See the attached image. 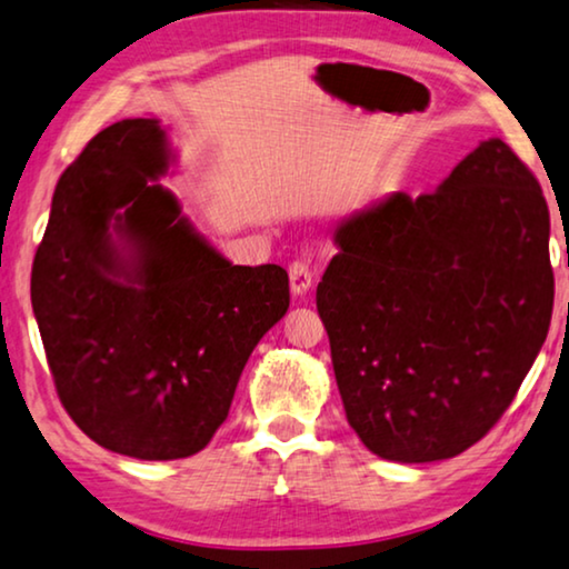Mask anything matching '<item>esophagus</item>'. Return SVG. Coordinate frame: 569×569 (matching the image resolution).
Here are the masks:
<instances>
[{
	"instance_id": "obj_1",
	"label": "esophagus",
	"mask_w": 569,
	"mask_h": 569,
	"mask_svg": "<svg viewBox=\"0 0 569 569\" xmlns=\"http://www.w3.org/2000/svg\"><path fill=\"white\" fill-rule=\"evenodd\" d=\"M289 280H291V293L293 297H305V293L312 289L315 272L305 260H293L289 264Z\"/></svg>"
}]
</instances>
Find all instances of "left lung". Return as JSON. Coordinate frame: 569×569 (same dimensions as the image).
<instances>
[{
  "label": "left lung",
  "mask_w": 569,
  "mask_h": 569,
  "mask_svg": "<svg viewBox=\"0 0 569 569\" xmlns=\"http://www.w3.org/2000/svg\"><path fill=\"white\" fill-rule=\"evenodd\" d=\"M317 286L346 419L396 463L456 458L499 421L547 340L549 208L483 140L435 192H392L336 229Z\"/></svg>",
  "instance_id": "obj_1"
}]
</instances>
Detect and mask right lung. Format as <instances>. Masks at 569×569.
Listing matches in <instances>:
<instances>
[{
	"label": "right lung",
	"mask_w": 569,
	"mask_h": 569,
	"mask_svg": "<svg viewBox=\"0 0 569 569\" xmlns=\"http://www.w3.org/2000/svg\"><path fill=\"white\" fill-rule=\"evenodd\" d=\"M158 119H121L59 177L30 272L57 396L101 448L140 460L200 452L241 369L289 309L280 264H233L158 184Z\"/></svg>",
	"instance_id": "right-lung-1"
}]
</instances>
